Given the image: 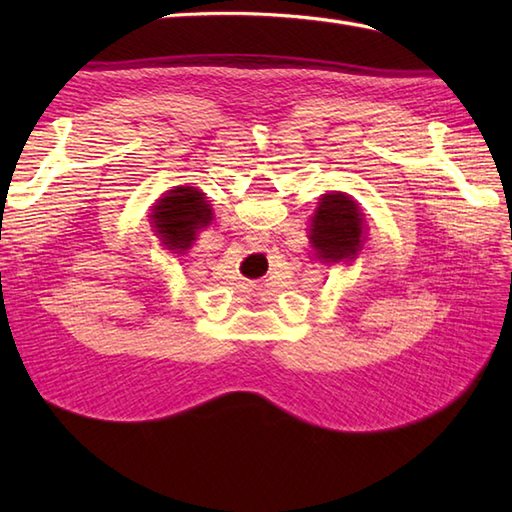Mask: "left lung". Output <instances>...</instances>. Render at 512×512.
I'll return each instance as SVG.
<instances>
[{
    "label": "left lung",
    "mask_w": 512,
    "mask_h": 512,
    "mask_svg": "<svg viewBox=\"0 0 512 512\" xmlns=\"http://www.w3.org/2000/svg\"><path fill=\"white\" fill-rule=\"evenodd\" d=\"M308 237L317 257L325 264L356 259L365 237V220L356 200L341 191L321 195Z\"/></svg>",
    "instance_id": "8db88e82"
}]
</instances>
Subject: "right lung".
<instances>
[{
  "label": "right lung",
  "instance_id": "right-lung-1",
  "mask_svg": "<svg viewBox=\"0 0 512 512\" xmlns=\"http://www.w3.org/2000/svg\"><path fill=\"white\" fill-rule=\"evenodd\" d=\"M151 224L173 253L191 248L200 228L209 226L213 220L211 204L206 202L204 193L195 187H176L167 191L151 209Z\"/></svg>",
  "mask_w": 512,
  "mask_h": 512
}]
</instances>
